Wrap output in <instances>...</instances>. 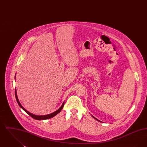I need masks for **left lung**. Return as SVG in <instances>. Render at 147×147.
<instances>
[{
	"mask_svg": "<svg viewBox=\"0 0 147 147\" xmlns=\"http://www.w3.org/2000/svg\"><path fill=\"white\" fill-rule=\"evenodd\" d=\"M92 117H94V119H96V120H98V121H99V120H98V119H96V118H95V117H94V116H92Z\"/></svg>",
	"mask_w": 147,
	"mask_h": 147,
	"instance_id": "8db88e82",
	"label": "left lung"
}]
</instances>
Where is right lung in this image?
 I'll return each instance as SVG.
<instances>
[{"label":"right lung","mask_w":147,"mask_h":147,"mask_svg":"<svg viewBox=\"0 0 147 147\" xmlns=\"http://www.w3.org/2000/svg\"><path fill=\"white\" fill-rule=\"evenodd\" d=\"M15 97H16V101H17V102H18V103L19 105L20 106V107L21 108H22V109H23L25 112H26L28 115H29L31 117H32L33 119H37V120L46 119H51V118H52V117H54L55 116H56V115H57L59 112H60V111L62 110V109H63L64 104V102H63V104H62V105L61 106V107H60L58 110H57V111H56L55 112H53V113H51V114L47 115H44V116H37V115H34V114H32V113H30V112H28L27 110H25V109L22 107V106L21 105V104L20 103V102H19V100H18V96H17V94H16V89H15Z\"/></svg>","instance_id":"obj_1"}]
</instances>
